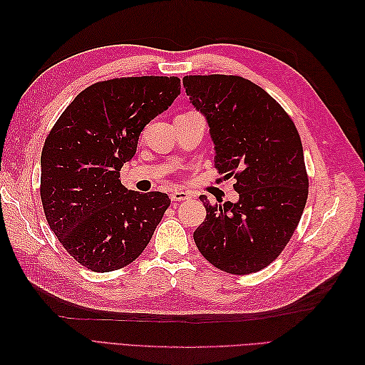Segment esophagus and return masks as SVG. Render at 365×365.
Instances as JSON below:
<instances>
[{
  "label": "esophagus",
  "mask_w": 365,
  "mask_h": 365,
  "mask_svg": "<svg viewBox=\"0 0 365 365\" xmlns=\"http://www.w3.org/2000/svg\"><path fill=\"white\" fill-rule=\"evenodd\" d=\"M190 197V195L184 192V190H173L170 193V200L172 201H187Z\"/></svg>",
  "instance_id": "34e87169"
}]
</instances>
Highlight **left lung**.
<instances>
[{"label":"left lung","mask_w":365,"mask_h":365,"mask_svg":"<svg viewBox=\"0 0 365 365\" xmlns=\"http://www.w3.org/2000/svg\"><path fill=\"white\" fill-rule=\"evenodd\" d=\"M190 103L208 123L219 173L235 176L236 202L210 204L193 233L213 267L245 275L267 268L292 237L307 200L298 130L284 109L239 76H185Z\"/></svg>","instance_id":"obj_1"}]
</instances>
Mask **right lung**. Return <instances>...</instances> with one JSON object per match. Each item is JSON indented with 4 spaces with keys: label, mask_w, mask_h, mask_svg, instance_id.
Masks as SVG:
<instances>
[{
    "label": "right lung",
    "mask_w": 365,
    "mask_h": 365,
    "mask_svg": "<svg viewBox=\"0 0 365 365\" xmlns=\"http://www.w3.org/2000/svg\"><path fill=\"white\" fill-rule=\"evenodd\" d=\"M181 93L178 77L143 76L97 82L65 109L41 155L47 222L71 257L94 272L134 262L170 205L161 192L120 182L141 130Z\"/></svg>",
    "instance_id": "obj_1"
}]
</instances>
